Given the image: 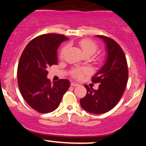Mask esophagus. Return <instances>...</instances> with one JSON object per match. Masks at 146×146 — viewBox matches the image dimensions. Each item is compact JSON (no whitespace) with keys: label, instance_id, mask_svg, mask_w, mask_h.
<instances>
[{"label":"esophagus","instance_id":"34e87169","mask_svg":"<svg viewBox=\"0 0 146 146\" xmlns=\"http://www.w3.org/2000/svg\"><path fill=\"white\" fill-rule=\"evenodd\" d=\"M70 86H78V84L76 82H71L70 83Z\"/></svg>","mask_w":146,"mask_h":146}]
</instances>
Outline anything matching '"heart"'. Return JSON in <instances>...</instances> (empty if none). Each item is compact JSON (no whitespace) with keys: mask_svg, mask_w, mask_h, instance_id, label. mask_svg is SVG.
I'll return each mask as SVG.
<instances>
[{"mask_svg":"<svg viewBox=\"0 0 146 146\" xmlns=\"http://www.w3.org/2000/svg\"><path fill=\"white\" fill-rule=\"evenodd\" d=\"M78 45L81 48L82 50L85 55H92L95 53L98 49V46L96 43L93 40L89 39H83L80 40ZM68 46L66 45L64 46L61 49L60 52V58H63L65 55ZM91 72V69L89 67H75L71 70L70 74L73 78L76 79H80L84 75L88 74Z\"/></svg>","mask_w":146,"mask_h":146,"instance_id":"heart-1","label":"heart"}]
</instances>
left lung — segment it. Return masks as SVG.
<instances>
[{
    "instance_id": "obj_1",
    "label": "left lung",
    "mask_w": 146,
    "mask_h": 146,
    "mask_svg": "<svg viewBox=\"0 0 146 146\" xmlns=\"http://www.w3.org/2000/svg\"><path fill=\"white\" fill-rule=\"evenodd\" d=\"M107 44V59L105 65L91 79L100 83L98 89L86 87V96L80 99L81 107L90 113L99 114L112 110L123 96L128 80V68L125 55L120 45L111 38L97 35Z\"/></svg>"
}]
</instances>
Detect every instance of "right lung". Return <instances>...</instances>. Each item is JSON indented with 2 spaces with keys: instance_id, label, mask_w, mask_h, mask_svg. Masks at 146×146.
Returning <instances> with one entry per match:
<instances>
[{
  "instance_id": "obj_1",
  "label": "right lung",
  "mask_w": 146,
  "mask_h": 146,
  "mask_svg": "<svg viewBox=\"0 0 146 146\" xmlns=\"http://www.w3.org/2000/svg\"><path fill=\"white\" fill-rule=\"evenodd\" d=\"M68 39L56 33L39 35L28 43L21 55L17 68L19 90L29 106L39 113L55 110L69 88L68 80L52 83L46 78L48 68L57 64L59 46Z\"/></svg>"
}]
</instances>
